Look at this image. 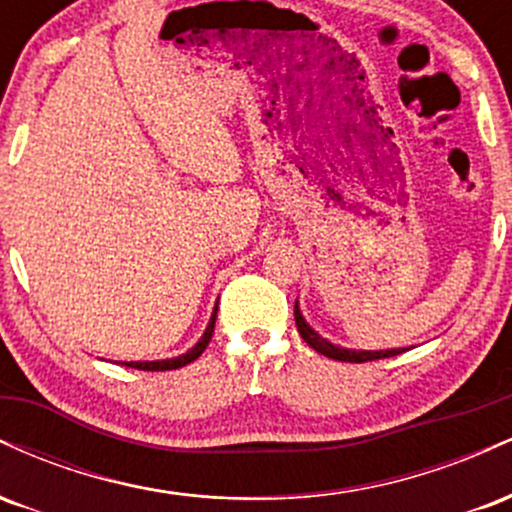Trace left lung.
Returning a JSON list of instances; mask_svg holds the SVG:
<instances>
[{"instance_id": "obj_1", "label": "left lung", "mask_w": 512, "mask_h": 512, "mask_svg": "<svg viewBox=\"0 0 512 512\" xmlns=\"http://www.w3.org/2000/svg\"><path fill=\"white\" fill-rule=\"evenodd\" d=\"M293 315H296V327L298 332H301V337L305 339V344L313 346L317 354L327 356V358H334V361H349V363H366V361H378V358H390V356H397L402 354L404 349H390V351H351V349H342V346H334L327 342V339H322L320 334L310 330L308 325H305L301 310H298V305L293 308Z\"/></svg>"}]
</instances>
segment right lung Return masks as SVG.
I'll list each match as a JSON object with an SVG mask.
<instances>
[{
  "label": "right lung",
  "mask_w": 512,
  "mask_h": 512,
  "mask_svg": "<svg viewBox=\"0 0 512 512\" xmlns=\"http://www.w3.org/2000/svg\"><path fill=\"white\" fill-rule=\"evenodd\" d=\"M214 325H216V310H214V315H211V322H209L207 332H204V337L199 339V342L192 346V349L187 351V354H182L178 358H166V361H142V363L129 361V363H125V366L137 368V370H175V368L187 366V363H192V361H195V358L202 356V351L209 346L211 337H214Z\"/></svg>",
  "instance_id": "obj_1"
}]
</instances>
